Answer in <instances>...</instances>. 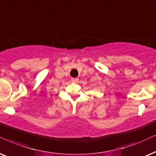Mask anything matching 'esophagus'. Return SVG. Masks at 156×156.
<instances>
[{
  "label": "esophagus",
  "mask_w": 156,
  "mask_h": 156,
  "mask_svg": "<svg viewBox=\"0 0 156 156\" xmlns=\"http://www.w3.org/2000/svg\"><path fill=\"white\" fill-rule=\"evenodd\" d=\"M71 80H72L73 82L76 83V82H78V78H73L72 79H71Z\"/></svg>",
  "instance_id": "1"
}]
</instances>
